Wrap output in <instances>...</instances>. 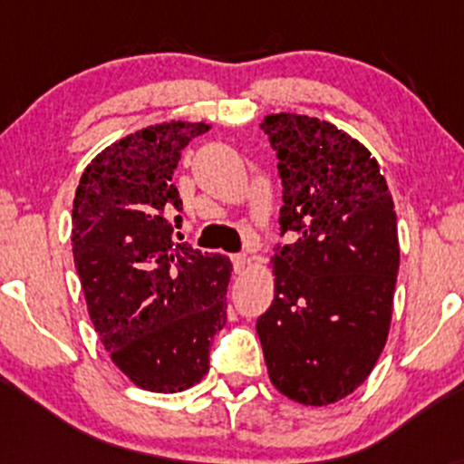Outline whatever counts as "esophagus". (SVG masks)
<instances>
[{"label":"esophagus","instance_id":"1","mask_svg":"<svg viewBox=\"0 0 464 464\" xmlns=\"http://www.w3.org/2000/svg\"><path fill=\"white\" fill-rule=\"evenodd\" d=\"M231 262H233V270H236L237 275H244L248 270V266H250V259H248V255H244V253H239V255H233L231 257Z\"/></svg>","mask_w":464,"mask_h":464}]
</instances>
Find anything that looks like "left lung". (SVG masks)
Instances as JSON below:
<instances>
[{
	"instance_id": "left-lung-1",
	"label": "left lung",
	"mask_w": 464,
	"mask_h": 464,
	"mask_svg": "<svg viewBox=\"0 0 464 464\" xmlns=\"http://www.w3.org/2000/svg\"><path fill=\"white\" fill-rule=\"evenodd\" d=\"M279 159L281 236L275 299L257 318L268 377L303 406L364 384L384 349L399 273L397 214L380 163L318 117L266 115Z\"/></svg>"
}]
</instances>
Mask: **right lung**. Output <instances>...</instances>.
Wrapping results in <instances>:
<instances>
[{
  "instance_id": "right-lung-1",
  "label": "right lung",
  "mask_w": 464,
  "mask_h": 464,
  "mask_svg": "<svg viewBox=\"0 0 464 464\" xmlns=\"http://www.w3.org/2000/svg\"><path fill=\"white\" fill-rule=\"evenodd\" d=\"M209 129L163 121L121 137L84 168L73 198V262L95 334L150 392L198 384L227 323L231 262L177 244L169 222L183 209L172 180L180 150Z\"/></svg>"
}]
</instances>
